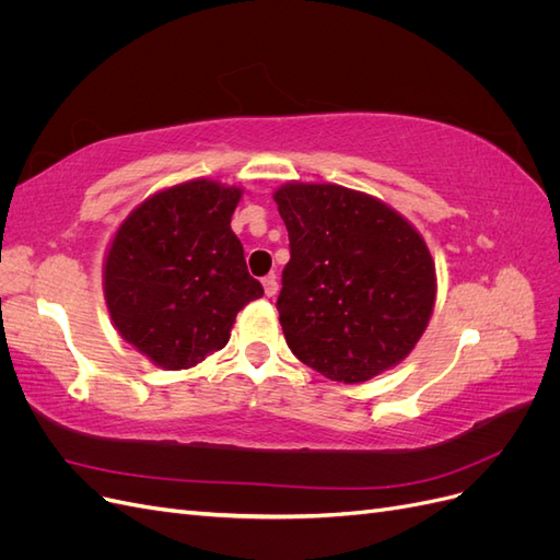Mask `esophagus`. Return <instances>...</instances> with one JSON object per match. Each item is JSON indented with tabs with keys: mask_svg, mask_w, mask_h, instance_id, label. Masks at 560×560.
I'll list each match as a JSON object with an SVG mask.
<instances>
[{
	"mask_svg": "<svg viewBox=\"0 0 560 560\" xmlns=\"http://www.w3.org/2000/svg\"><path fill=\"white\" fill-rule=\"evenodd\" d=\"M261 282H264V292H266V296H276V294H278L280 284H278L276 276H268V278H264Z\"/></svg>",
	"mask_w": 560,
	"mask_h": 560,
	"instance_id": "34e87169",
	"label": "esophagus"
}]
</instances>
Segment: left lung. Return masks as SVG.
Wrapping results in <instances>:
<instances>
[{
	"instance_id": "left-lung-1",
	"label": "left lung",
	"mask_w": 560,
	"mask_h": 560,
	"mask_svg": "<svg viewBox=\"0 0 560 560\" xmlns=\"http://www.w3.org/2000/svg\"><path fill=\"white\" fill-rule=\"evenodd\" d=\"M273 198L290 233L276 303L287 346L338 383L399 364L436 299L422 235L383 200L338 184L290 182Z\"/></svg>"
}]
</instances>
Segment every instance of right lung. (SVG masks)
I'll list each match as a JSON object with an SVG mask.
<instances>
[{"label":"right lung","instance_id":"1","mask_svg":"<svg viewBox=\"0 0 560 560\" xmlns=\"http://www.w3.org/2000/svg\"><path fill=\"white\" fill-rule=\"evenodd\" d=\"M243 191L191 179L140 202L107 249L103 287L124 341L167 371L229 343L235 315L264 296L231 231Z\"/></svg>","mask_w":560,"mask_h":560}]
</instances>
